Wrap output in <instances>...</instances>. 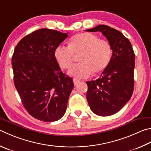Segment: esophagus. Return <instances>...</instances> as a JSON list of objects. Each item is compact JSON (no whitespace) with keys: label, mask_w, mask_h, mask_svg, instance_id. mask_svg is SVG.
Wrapping results in <instances>:
<instances>
[{"label":"esophagus","mask_w":151,"mask_h":151,"mask_svg":"<svg viewBox=\"0 0 151 151\" xmlns=\"http://www.w3.org/2000/svg\"><path fill=\"white\" fill-rule=\"evenodd\" d=\"M79 82H80V81L77 80V79L73 78V83H74V84H75V85H77L79 83Z\"/></svg>","instance_id":"esophagus-1"}]
</instances>
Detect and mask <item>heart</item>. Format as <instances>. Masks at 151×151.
I'll use <instances>...</instances> for the list:
<instances>
[{"label":"heart","instance_id":"b5f03b06","mask_svg":"<svg viewBox=\"0 0 151 151\" xmlns=\"http://www.w3.org/2000/svg\"><path fill=\"white\" fill-rule=\"evenodd\" d=\"M111 47L108 41L99 39L92 33H80L70 38L68 46L57 45L53 55L63 69H68L79 56L81 63L70 68L68 75L77 78H86L92 73H99L108 66L111 57Z\"/></svg>","mask_w":151,"mask_h":151}]
</instances>
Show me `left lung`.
<instances>
[{"mask_svg":"<svg viewBox=\"0 0 151 151\" xmlns=\"http://www.w3.org/2000/svg\"><path fill=\"white\" fill-rule=\"evenodd\" d=\"M86 31L102 32L111 45L112 56L108 65L99 78L86 82V98L95 114L111 116L119 111L133 94L135 53L129 40L118 30L98 25Z\"/></svg>","mask_w":151,"mask_h":151,"instance_id":"left-lung-1","label":"left lung"}]
</instances>
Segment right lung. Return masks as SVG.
<instances>
[{
    "label": "right lung",
    "mask_w": 151,
    "mask_h": 151,
    "mask_svg": "<svg viewBox=\"0 0 151 151\" xmlns=\"http://www.w3.org/2000/svg\"><path fill=\"white\" fill-rule=\"evenodd\" d=\"M68 33L46 28L23 37L14 51V83L23 106L34 118L45 122L64 116L74 87L73 78L62 72L54 50Z\"/></svg>",
    "instance_id": "1"
}]
</instances>
